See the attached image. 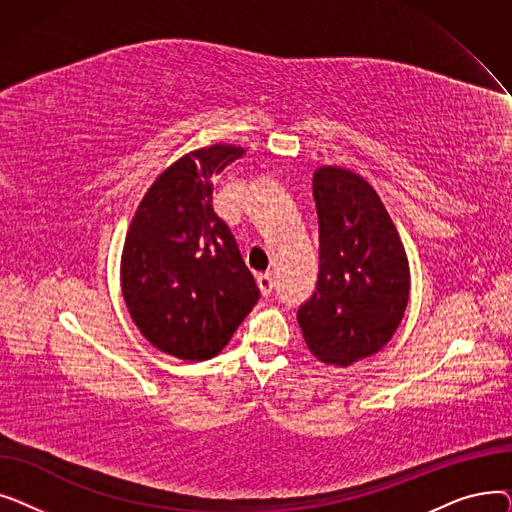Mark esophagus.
<instances>
[{
  "label": "esophagus",
  "instance_id": "esophagus-1",
  "mask_svg": "<svg viewBox=\"0 0 512 512\" xmlns=\"http://www.w3.org/2000/svg\"><path fill=\"white\" fill-rule=\"evenodd\" d=\"M257 286H259L263 297H270V294L274 292V278H272V274L257 276Z\"/></svg>",
  "mask_w": 512,
  "mask_h": 512
}]
</instances>
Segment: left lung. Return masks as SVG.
<instances>
[{
    "mask_svg": "<svg viewBox=\"0 0 512 512\" xmlns=\"http://www.w3.org/2000/svg\"><path fill=\"white\" fill-rule=\"evenodd\" d=\"M313 199L319 276L297 321L321 363L348 367L394 336L409 303V259L380 195L357 172L319 166Z\"/></svg>",
    "mask_w": 512,
    "mask_h": 512,
    "instance_id": "left-lung-1",
    "label": "left lung"
}]
</instances>
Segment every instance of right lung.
I'll use <instances>...</instances> for the list:
<instances>
[{"instance_id":"1","label":"right lung","mask_w":512,"mask_h":512,"mask_svg":"<svg viewBox=\"0 0 512 512\" xmlns=\"http://www.w3.org/2000/svg\"><path fill=\"white\" fill-rule=\"evenodd\" d=\"M245 155L215 143L176 159L147 188L128 226L120 286L139 332L161 353L205 361L259 299L236 240L213 211V176Z\"/></svg>"}]
</instances>
